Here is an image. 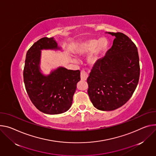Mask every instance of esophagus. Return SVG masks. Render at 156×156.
I'll return each instance as SVG.
<instances>
[{"instance_id":"esophagus-1","label":"esophagus","mask_w":156,"mask_h":156,"mask_svg":"<svg viewBox=\"0 0 156 156\" xmlns=\"http://www.w3.org/2000/svg\"><path fill=\"white\" fill-rule=\"evenodd\" d=\"M80 76H81V80L83 81H86L88 77V75L87 74V72H84V70H81V74H80Z\"/></svg>"}]
</instances>
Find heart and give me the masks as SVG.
<instances>
[{"label": "heart", "mask_w": 156, "mask_h": 156, "mask_svg": "<svg viewBox=\"0 0 156 156\" xmlns=\"http://www.w3.org/2000/svg\"><path fill=\"white\" fill-rule=\"evenodd\" d=\"M108 46V41L106 38L100 39L98 41V44L97 40H90L80 44L76 48L75 51L80 55H85L86 54L91 51L94 48L93 52L90 55L88 58V63L90 65L93 66L98 62L100 55L107 49Z\"/></svg>", "instance_id": "1"}]
</instances>
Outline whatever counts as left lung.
<instances>
[{
    "instance_id": "obj_1",
    "label": "left lung",
    "mask_w": 156,
    "mask_h": 156,
    "mask_svg": "<svg viewBox=\"0 0 156 156\" xmlns=\"http://www.w3.org/2000/svg\"><path fill=\"white\" fill-rule=\"evenodd\" d=\"M108 34L115 37L112 45L94 65L87 78L90 100L101 111H112L124 105L134 93L140 75L134 42L122 33Z\"/></svg>"
}]
</instances>
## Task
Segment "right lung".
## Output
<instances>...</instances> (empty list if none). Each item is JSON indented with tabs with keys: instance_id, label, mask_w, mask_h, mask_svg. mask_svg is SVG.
<instances>
[{
	"instance_id": "right-lung-1",
	"label": "right lung",
	"mask_w": 156,
	"mask_h": 156,
	"mask_svg": "<svg viewBox=\"0 0 156 156\" xmlns=\"http://www.w3.org/2000/svg\"><path fill=\"white\" fill-rule=\"evenodd\" d=\"M60 50L53 37L40 38L27 51L23 69L27 93L34 105L48 115H58L72 106L76 84L80 81V70L59 67L45 76L40 72L41 50Z\"/></svg>"
}]
</instances>
